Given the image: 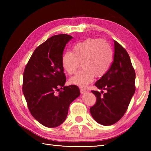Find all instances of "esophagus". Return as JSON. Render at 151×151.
<instances>
[{
  "label": "esophagus",
  "mask_w": 151,
  "mask_h": 151,
  "mask_svg": "<svg viewBox=\"0 0 151 151\" xmlns=\"http://www.w3.org/2000/svg\"><path fill=\"white\" fill-rule=\"evenodd\" d=\"M80 91H81V93L82 94L86 93L87 92V91L85 90V89H83V88H81V89H80Z\"/></svg>",
  "instance_id": "34e87169"
}]
</instances>
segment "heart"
Masks as SVG:
<instances>
[{"instance_id": "1", "label": "heart", "mask_w": 151, "mask_h": 151, "mask_svg": "<svg viewBox=\"0 0 151 151\" xmlns=\"http://www.w3.org/2000/svg\"><path fill=\"white\" fill-rule=\"evenodd\" d=\"M113 60V50L106 40L89 38L75 44L72 52H66L62 58L63 70L69 75H73L81 63L82 70L70 79L71 84L84 88L93 81L101 78L110 69Z\"/></svg>"}]
</instances>
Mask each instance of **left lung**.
I'll list each match as a JSON object with an SVG mask.
<instances>
[{"instance_id": "8db88e82", "label": "left lung", "mask_w": 151, "mask_h": 151, "mask_svg": "<svg viewBox=\"0 0 151 151\" xmlns=\"http://www.w3.org/2000/svg\"><path fill=\"white\" fill-rule=\"evenodd\" d=\"M114 62L106 75L95 86L101 93L91 91L97 101L89 109L98 123L108 126L120 120L126 112L135 93L136 73L130 56L121 45L114 41Z\"/></svg>"}]
</instances>
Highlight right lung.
<instances>
[{"instance_id": "obj_1", "label": "right lung", "mask_w": 151, "mask_h": 151, "mask_svg": "<svg viewBox=\"0 0 151 151\" xmlns=\"http://www.w3.org/2000/svg\"><path fill=\"white\" fill-rule=\"evenodd\" d=\"M72 38L67 34L50 37L35 49L24 69L22 89L28 108L39 123L49 128L63 123L70 104L81 95L77 86H64L62 58Z\"/></svg>"}]
</instances>
